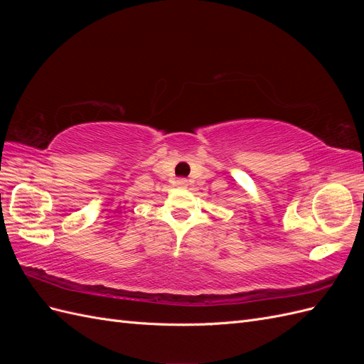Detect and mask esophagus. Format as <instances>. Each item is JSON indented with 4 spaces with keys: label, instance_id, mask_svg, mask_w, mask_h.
<instances>
[{
    "label": "esophagus",
    "instance_id": "obj_1",
    "mask_svg": "<svg viewBox=\"0 0 364 364\" xmlns=\"http://www.w3.org/2000/svg\"><path fill=\"white\" fill-rule=\"evenodd\" d=\"M176 185H178L179 188H186V185H188V181H186V179H178V181H176Z\"/></svg>",
    "mask_w": 364,
    "mask_h": 364
}]
</instances>
